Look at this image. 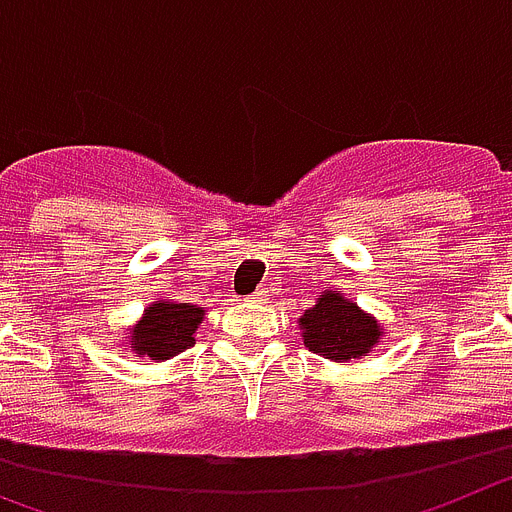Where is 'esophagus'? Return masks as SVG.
I'll return each mask as SVG.
<instances>
[{"label":"esophagus","mask_w":512,"mask_h":512,"mask_svg":"<svg viewBox=\"0 0 512 512\" xmlns=\"http://www.w3.org/2000/svg\"><path fill=\"white\" fill-rule=\"evenodd\" d=\"M247 301H252V304H265L268 301V291H255L252 296H247Z\"/></svg>","instance_id":"esophagus-1"}]
</instances>
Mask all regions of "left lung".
Returning <instances> with one entry per match:
<instances>
[{"instance_id":"left-lung-1","label":"left lung","mask_w":512,"mask_h":512,"mask_svg":"<svg viewBox=\"0 0 512 512\" xmlns=\"http://www.w3.org/2000/svg\"><path fill=\"white\" fill-rule=\"evenodd\" d=\"M301 330H304V345L311 353L337 363L361 358L381 337L379 324L373 322V317L332 291L324 293L317 304L304 311Z\"/></svg>"}]
</instances>
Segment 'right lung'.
I'll return each mask as SVG.
<instances>
[{
	"label": "right lung",
	"mask_w": 512,
	"mask_h": 512,
	"mask_svg": "<svg viewBox=\"0 0 512 512\" xmlns=\"http://www.w3.org/2000/svg\"><path fill=\"white\" fill-rule=\"evenodd\" d=\"M201 319V306L175 301L151 304L139 327L131 332V348L151 361H167L193 345Z\"/></svg>",
	"instance_id": "obj_1"
}]
</instances>
